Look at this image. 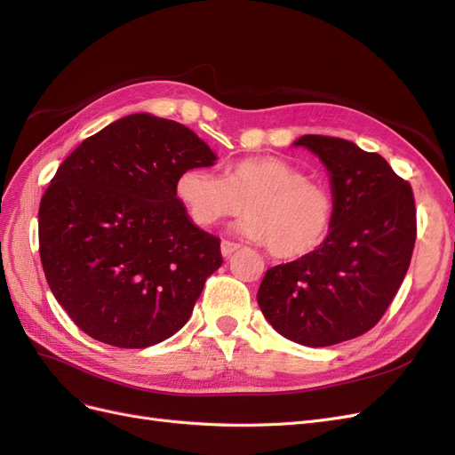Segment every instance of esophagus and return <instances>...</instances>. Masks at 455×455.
<instances>
[{"label":"esophagus","mask_w":455,"mask_h":455,"mask_svg":"<svg viewBox=\"0 0 455 455\" xmlns=\"http://www.w3.org/2000/svg\"><path fill=\"white\" fill-rule=\"evenodd\" d=\"M241 244L239 243H233V241H222V246H220V251H222L224 258H229L233 252L239 251Z\"/></svg>","instance_id":"obj_1"}]
</instances>
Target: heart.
<instances>
[{
	"label": "heart",
	"mask_w": 455,
	"mask_h": 455,
	"mask_svg": "<svg viewBox=\"0 0 455 455\" xmlns=\"http://www.w3.org/2000/svg\"><path fill=\"white\" fill-rule=\"evenodd\" d=\"M176 197L201 228L226 218L239 222L244 237L267 244L281 259H298L319 251L336 220L332 191L279 157H249L231 163L226 176L209 169H186L176 180Z\"/></svg>",
	"instance_id": "b5f03b06"
}]
</instances>
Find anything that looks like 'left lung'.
<instances>
[{"mask_svg": "<svg viewBox=\"0 0 455 455\" xmlns=\"http://www.w3.org/2000/svg\"><path fill=\"white\" fill-rule=\"evenodd\" d=\"M330 172L336 220L319 251L266 271L258 306L301 346L326 347L363 336L387 311L416 244L411 186L379 154L334 136L294 142Z\"/></svg>", "mask_w": 455, "mask_h": 455, "instance_id": "left-lung-1", "label": "left lung"}]
</instances>
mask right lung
Instances as JSON below:
<instances>
[{"mask_svg":"<svg viewBox=\"0 0 455 455\" xmlns=\"http://www.w3.org/2000/svg\"><path fill=\"white\" fill-rule=\"evenodd\" d=\"M214 161L194 131L149 114L114 121L64 159L39 203V258L85 334L142 349L188 323L222 254L174 188Z\"/></svg>","mask_w":455,"mask_h":455,"instance_id":"obj_1","label":"right lung"}]
</instances>
